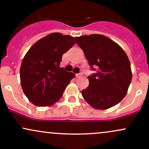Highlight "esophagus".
I'll return each instance as SVG.
<instances>
[{"label":"esophagus","mask_w":149,"mask_h":149,"mask_svg":"<svg viewBox=\"0 0 149 149\" xmlns=\"http://www.w3.org/2000/svg\"><path fill=\"white\" fill-rule=\"evenodd\" d=\"M81 75H82V74H81V73H77V74H76V77L77 78H79V77H80L81 76Z\"/></svg>","instance_id":"1"}]
</instances>
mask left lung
I'll return each instance as SVG.
<instances>
[{"mask_svg":"<svg viewBox=\"0 0 149 149\" xmlns=\"http://www.w3.org/2000/svg\"><path fill=\"white\" fill-rule=\"evenodd\" d=\"M92 70L89 84L81 94L93 108L106 110L120 103L126 96L132 81L128 57L118 43L101 34L75 37ZM96 66V70L93 67Z\"/></svg>","mask_w":149,"mask_h":149,"instance_id":"1","label":"left lung"}]
</instances>
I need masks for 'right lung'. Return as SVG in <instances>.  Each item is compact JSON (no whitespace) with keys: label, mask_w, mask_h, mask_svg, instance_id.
Masks as SVG:
<instances>
[{"label":"right lung","mask_w":149,"mask_h":149,"mask_svg":"<svg viewBox=\"0 0 149 149\" xmlns=\"http://www.w3.org/2000/svg\"><path fill=\"white\" fill-rule=\"evenodd\" d=\"M75 43L74 37L52 33L29 48L20 67L21 86L35 106H49L57 102L74 74L60 68L63 53Z\"/></svg>","instance_id":"obj_1"}]
</instances>
